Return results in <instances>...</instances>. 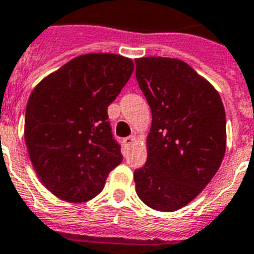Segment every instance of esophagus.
<instances>
[{
	"label": "esophagus",
	"instance_id": "34e87169",
	"mask_svg": "<svg viewBox=\"0 0 254 254\" xmlns=\"http://www.w3.org/2000/svg\"><path fill=\"white\" fill-rule=\"evenodd\" d=\"M134 142H135L134 135H130V137H127V138H124V143H125V146H130V145H133Z\"/></svg>",
	"mask_w": 254,
	"mask_h": 254
}]
</instances>
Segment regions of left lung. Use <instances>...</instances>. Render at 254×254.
Listing matches in <instances>:
<instances>
[{
	"mask_svg": "<svg viewBox=\"0 0 254 254\" xmlns=\"http://www.w3.org/2000/svg\"><path fill=\"white\" fill-rule=\"evenodd\" d=\"M135 77L151 109L147 161L134 171L135 192L150 208L173 212L215 177L227 147L220 95L186 62L135 59Z\"/></svg>",
	"mask_w": 254,
	"mask_h": 254,
	"instance_id": "left-lung-1",
	"label": "left lung"
}]
</instances>
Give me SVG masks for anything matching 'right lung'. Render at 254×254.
Returning a JSON list of instances; mask_svg holds the SVG:
<instances>
[{"label":"right lung","mask_w":254,"mask_h":254,"mask_svg":"<svg viewBox=\"0 0 254 254\" xmlns=\"http://www.w3.org/2000/svg\"><path fill=\"white\" fill-rule=\"evenodd\" d=\"M134 69L116 54L73 58L34 88L26 105L25 141L39 181L69 203L93 199L123 161L108 107Z\"/></svg>","instance_id":"obj_1"}]
</instances>
